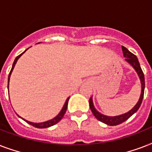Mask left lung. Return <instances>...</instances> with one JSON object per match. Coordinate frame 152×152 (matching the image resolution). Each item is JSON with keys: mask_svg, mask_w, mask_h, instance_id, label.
Returning <instances> with one entry per match:
<instances>
[{"mask_svg": "<svg viewBox=\"0 0 152 152\" xmlns=\"http://www.w3.org/2000/svg\"><path fill=\"white\" fill-rule=\"evenodd\" d=\"M121 49H122L123 51V55L124 57H125V61L129 63L133 69L136 70V72L138 74V76H139L140 80V83H141V94H140V96L139 101L137 102V103L136 104V106L133 107V108L129 110L127 113H124V114H121V115L118 116H114V117H110V116H106L102 114L101 113H99V111L96 110V109L95 108L94 106V104H93L92 101V97H91L90 100H89V105H90L91 110L92 112V113L94 114L95 118H97L98 120L102 121V122L105 123L106 125H111V126H113V125H118L121 123L124 122L125 121L129 119V118L134 114L136 112H137L138 110H139L140 106L141 105L142 101H143V98H144V88H145V81H144V72L142 71L141 67L140 65L139 61L137 59V57L136 55H134L132 53L130 52L127 48H125V46H121Z\"/></svg>", "mask_w": 152, "mask_h": 152, "instance_id": "8db88e82", "label": "left lung"}]
</instances>
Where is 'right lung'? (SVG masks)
<instances>
[{"label":"right lung","mask_w":152,"mask_h":152,"mask_svg":"<svg viewBox=\"0 0 152 152\" xmlns=\"http://www.w3.org/2000/svg\"><path fill=\"white\" fill-rule=\"evenodd\" d=\"M27 50L24 51V52H23L21 54H20L19 56H17V57H15V61H14V62H13L12 64V69H11L10 72H9V75H8V84H9V80H10V76H11V74H12V72L13 69H14V67H15V64H16V62H17L18 59L20 58L21 56H22V54L23 53H25L26 51H27ZM69 97L68 98L66 99V101H65V102H64V105L63 106V107H62L61 110L60 111V113L57 114L55 118H53V119H51V120H49V121H44V122H40V123H34V122H31V121H28L25 120V119H23V120L26 121L27 123H28V124H30L31 125H32V126H34V127L35 128H39V129H45V128H48V127H50V126H52V125H56L57 122H59L61 120L62 118L64 117V113H65V112H66L67 110V107H68V102H69ZM19 116V115H18ZM20 117V116H19Z\"/></svg>","instance_id":"right-lung-1"}]
</instances>
